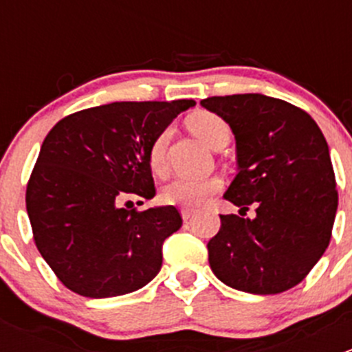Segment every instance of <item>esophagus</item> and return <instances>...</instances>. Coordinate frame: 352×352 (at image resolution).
Instances as JSON below:
<instances>
[{"label": "esophagus", "instance_id": "34e87169", "mask_svg": "<svg viewBox=\"0 0 352 352\" xmlns=\"http://www.w3.org/2000/svg\"><path fill=\"white\" fill-rule=\"evenodd\" d=\"M180 212H182V218L187 221V219L192 218L194 212H196V211H194V209H189V208H182V209H180Z\"/></svg>", "mask_w": 352, "mask_h": 352}]
</instances>
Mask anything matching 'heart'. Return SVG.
<instances>
[{"mask_svg":"<svg viewBox=\"0 0 352 352\" xmlns=\"http://www.w3.org/2000/svg\"><path fill=\"white\" fill-rule=\"evenodd\" d=\"M189 129L201 138L206 144L214 150L225 146L232 136V129L225 119L212 112H197L190 116ZM170 141V129H163L151 141L148 150V166L155 175H163L166 172V148ZM221 189V180L218 177H204V179H189L177 177L162 189V201L165 204L182 206V208H196L209 196Z\"/></svg>","mask_w":352,"mask_h":352,"instance_id":"obj_1","label":"heart"}]
</instances>
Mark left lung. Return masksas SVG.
I'll list each match as a JSON object with an SVG mask.
<instances>
[{
  "label": "left lung",
  "instance_id": "8db88e82",
  "mask_svg": "<svg viewBox=\"0 0 352 352\" xmlns=\"http://www.w3.org/2000/svg\"><path fill=\"white\" fill-rule=\"evenodd\" d=\"M235 134L239 173L225 199L254 219L219 214L209 265L219 281L254 294L300 285L332 236L337 189L329 146L305 110L261 94L201 100Z\"/></svg>",
  "mask_w": 352,
  "mask_h": 352
}]
</instances>
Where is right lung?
<instances>
[{
    "mask_svg": "<svg viewBox=\"0 0 352 352\" xmlns=\"http://www.w3.org/2000/svg\"><path fill=\"white\" fill-rule=\"evenodd\" d=\"M194 100L113 102L59 120L27 184L34 242L59 281L87 298L133 293L158 274L163 242L182 226L173 206L131 209L155 196L148 150Z\"/></svg>",
    "mask_w": 352,
    "mask_h": 352,
    "instance_id": "1",
    "label": "right lung"
}]
</instances>
